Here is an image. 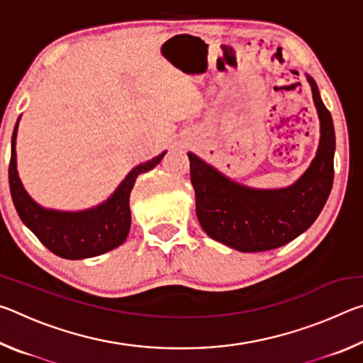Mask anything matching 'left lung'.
Masks as SVG:
<instances>
[{"instance_id":"left-lung-1","label":"left lung","mask_w":363,"mask_h":363,"mask_svg":"<svg viewBox=\"0 0 363 363\" xmlns=\"http://www.w3.org/2000/svg\"><path fill=\"white\" fill-rule=\"evenodd\" d=\"M307 79L320 118V144L309 169L291 187L248 189L187 153L196 218L214 240L243 253L274 250L309 229L323 210L333 187L335 128L315 82L311 77Z\"/></svg>"}]
</instances>
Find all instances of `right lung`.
I'll return each instance as SVG.
<instances>
[{
  "mask_svg": "<svg viewBox=\"0 0 363 363\" xmlns=\"http://www.w3.org/2000/svg\"><path fill=\"white\" fill-rule=\"evenodd\" d=\"M16 134L17 123L12 133L8 171L11 196L22 223L38 237V240L54 255L65 259H84L120 247L130 232V194L136 177L155 168L164 157V152L134 168L106 203L88 211L64 213L45 210L26 192L16 169Z\"/></svg>",
  "mask_w": 363,
  "mask_h": 363,
  "instance_id": "right-lung-1",
  "label": "right lung"
}]
</instances>
